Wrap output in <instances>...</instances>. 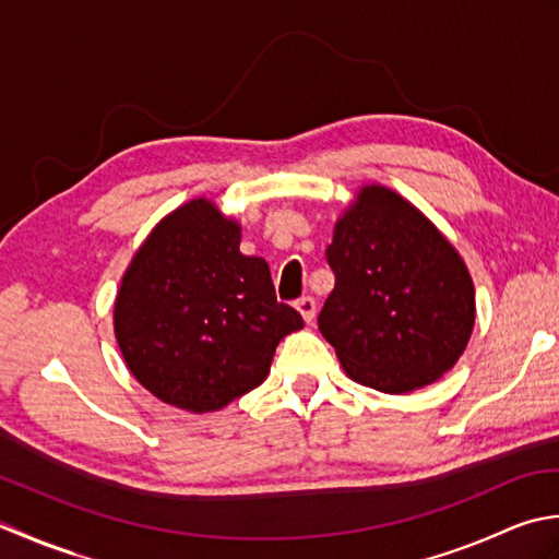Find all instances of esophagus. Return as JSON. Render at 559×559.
Returning a JSON list of instances; mask_svg holds the SVG:
<instances>
[{
    "label": "esophagus",
    "instance_id": "1",
    "mask_svg": "<svg viewBox=\"0 0 559 559\" xmlns=\"http://www.w3.org/2000/svg\"><path fill=\"white\" fill-rule=\"evenodd\" d=\"M296 309H299V313H301L306 323H311L316 318V301L311 299V296H301V299L296 301Z\"/></svg>",
    "mask_w": 559,
    "mask_h": 559
}]
</instances>
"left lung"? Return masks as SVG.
<instances>
[{"mask_svg": "<svg viewBox=\"0 0 559 559\" xmlns=\"http://www.w3.org/2000/svg\"><path fill=\"white\" fill-rule=\"evenodd\" d=\"M335 272L318 328L352 381L381 393L435 383L475 325L471 272L415 204L364 186L325 250Z\"/></svg>", "mask_w": 559, "mask_h": 559, "instance_id": "obj_1", "label": "left lung"}]
</instances>
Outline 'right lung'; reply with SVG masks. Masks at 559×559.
<instances>
[{
    "instance_id": "add662e5",
    "label": "right lung",
    "mask_w": 559,
    "mask_h": 559,
    "mask_svg": "<svg viewBox=\"0 0 559 559\" xmlns=\"http://www.w3.org/2000/svg\"><path fill=\"white\" fill-rule=\"evenodd\" d=\"M238 243V222L198 198L154 226L122 275L112 309L122 359L158 401L188 413L258 389L280 340L304 328L277 301L265 260Z\"/></svg>"
}]
</instances>
